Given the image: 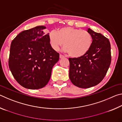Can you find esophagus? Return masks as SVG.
Here are the masks:
<instances>
[{
  "label": "esophagus",
  "instance_id": "1",
  "mask_svg": "<svg viewBox=\"0 0 122 122\" xmlns=\"http://www.w3.org/2000/svg\"><path fill=\"white\" fill-rule=\"evenodd\" d=\"M64 57H65V56H64L63 55L60 54V59H62V58H64Z\"/></svg>",
  "mask_w": 122,
  "mask_h": 122
}]
</instances>
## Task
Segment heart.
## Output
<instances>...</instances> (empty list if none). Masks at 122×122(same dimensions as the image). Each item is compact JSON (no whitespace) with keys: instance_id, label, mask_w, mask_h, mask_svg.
<instances>
[{"instance_id":"obj_1","label":"heart","mask_w":122,"mask_h":122,"mask_svg":"<svg viewBox=\"0 0 122 122\" xmlns=\"http://www.w3.org/2000/svg\"><path fill=\"white\" fill-rule=\"evenodd\" d=\"M49 40L55 51H58L64 44V51L74 58L85 55L92 44V38L89 33L71 27L61 28L57 32H51Z\"/></svg>"}]
</instances>
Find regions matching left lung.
I'll list each match as a JSON object with an SVG mask.
<instances>
[{"label": "left lung", "instance_id": "8db88e82", "mask_svg": "<svg viewBox=\"0 0 122 122\" xmlns=\"http://www.w3.org/2000/svg\"><path fill=\"white\" fill-rule=\"evenodd\" d=\"M92 44L85 55L77 58H69V78L74 85L88 88L100 83L110 67L111 56L109 39L101 33L88 29Z\"/></svg>", "mask_w": 122, "mask_h": 122}]
</instances>
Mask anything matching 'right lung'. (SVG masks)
<instances>
[{
	"mask_svg": "<svg viewBox=\"0 0 122 122\" xmlns=\"http://www.w3.org/2000/svg\"><path fill=\"white\" fill-rule=\"evenodd\" d=\"M46 27L36 26L21 32L12 40L9 66L20 85L30 89L42 88L48 83L59 54L54 50Z\"/></svg>",
	"mask_w": 122,
	"mask_h": 122,
	"instance_id": "1",
	"label": "right lung"
}]
</instances>
